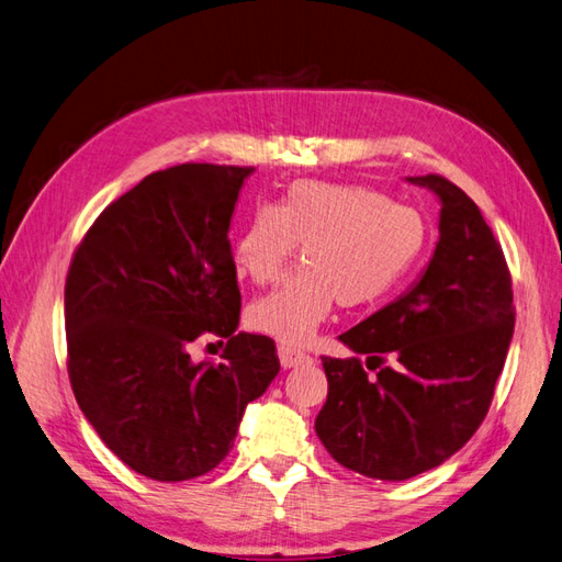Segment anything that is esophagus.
Masks as SVG:
<instances>
[{
	"instance_id": "1",
	"label": "esophagus",
	"mask_w": 562,
	"mask_h": 562,
	"mask_svg": "<svg viewBox=\"0 0 562 562\" xmlns=\"http://www.w3.org/2000/svg\"><path fill=\"white\" fill-rule=\"evenodd\" d=\"M278 356H280V363H282L284 370H286V368H299V366L313 363V358H311L306 351L294 349V347H284V344L278 349Z\"/></svg>"
}]
</instances>
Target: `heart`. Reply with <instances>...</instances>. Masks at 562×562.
Masks as SVG:
<instances>
[{
	"label": "heart",
	"instance_id": "1",
	"mask_svg": "<svg viewBox=\"0 0 562 562\" xmlns=\"http://www.w3.org/2000/svg\"><path fill=\"white\" fill-rule=\"evenodd\" d=\"M301 244L304 266L249 306L256 333L306 344L333 306L363 308L420 263L429 225L420 211L366 184L296 180L278 204H258L235 241V263L256 284L276 282Z\"/></svg>",
	"mask_w": 562,
	"mask_h": 562
}]
</instances>
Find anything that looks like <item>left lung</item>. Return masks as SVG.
<instances>
[{
  "mask_svg": "<svg viewBox=\"0 0 562 562\" xmlns=\"http://www.w3.org/2000/svg\"><path fill=\"white\" fill-rule=\"evenodd\" d=\"M408 180L441 201L435 256L408 294L339 335L351 358L323 356L315 418L339 465L386 482L441 465L477 431L515 327L510 270L477 204L435 172Z\"/></svg>",
  "mask_w": 562,
  "mask_h": 562,
  "instance_id": "left-lung-1",
  "label": "left lung"
}]
</instances>
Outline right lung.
Masks as SVG:
<instances>
[{"label":"right lung","instance_id":"add662e5","mask_svg":"<svg viewBox=\"0 0 562 562\" xmlns=\"http://www.w3.org/2000/svg\"><path fill=\"white\" fill-rule=\"evenodd\" d=\"M251 170H156L99 213L70 258V386L109 449L156 482L218 465L244 408L280 372L276 341L235 333L241 294L227 229ZM204 334L228 339L218 364L191 363Z\"/></svg>","mask_w":562,"mask_h":562}]
</instances>
